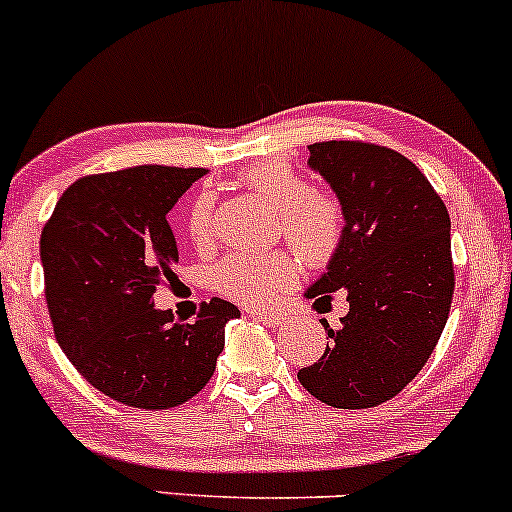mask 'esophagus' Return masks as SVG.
<instances>
[{"mask_svg": "<svg viewBox=\"0 0 512 512\" xmlns=\"http://www.w3.org/2000/svg\"><path fill=\"white\" fill-rule=\"evenodd\" d=\"M250 315L267 327H279L281 322H284V315H279V313H264V310H260V313H250Z\"/></svg>", "mask_w": 512, "mask_h": 512, "instance_id": "esophagus-1", "label": "esophagus"}]
</instances>
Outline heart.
I'll list each match as a JSON object with an SVG mask.
<instances>
[{
	"label": "heart",
	"instance_id": "1",
	"mask_svg": "<svg viewBox=\"0 0 512 512\" xmlns=\"http://www.w3.org/2000/svg\"><path fill=\"white\" fill-rule=\"evenodd\" d=\"M248 190L279 209V233L308 264H327L342 248L344 209L330 192L310 190L308 182L286 161L252 163L240 173ZM214 233V197L202 192L187 214V236L207 245ZM298 255L291 250L233 252L214 267L211 284L221 296L248 308L272 305L298 281Z\"/></svg>",
	"mask_w": 512,
	"mask_h": 512
}]
</instances>
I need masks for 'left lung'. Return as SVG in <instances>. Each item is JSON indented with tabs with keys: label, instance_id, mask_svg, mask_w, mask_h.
I'll return each mask as SVG.
<instances>
[{
	"label": "left lung",
	"instance_id": "1",
	"mask_svg": "<svg viewBox=\"0 0 512 512\" xmlns=\"http://www.w3.org/2000/svg\"><path fill=\"white\" fill-rule=\"evenodd\" d=\"M308 166L344 209L342 248L305 298L330 303L344 289L349 313L325 354L298 370L310 395L337 409L378 407L416 378L448 322L455 269L450 214L409 158L363 142L310 144Z\"/></svg>",
	"mask_w": 512,
	"mask_h": 512
}]
</instances>
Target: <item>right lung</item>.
I'll list each match as a JSON object with an SVG mask.
<instances>
[{"mask_svg":"<svg viewBox=\"0 0 512 512\" xmlns=\"http://www.w3.org/2000/svg\"><path fill=\"white\" fill-rule=\"evenodd\" d=\"M204 168L137 166L86 175L64 190L40 236L57 344L103 395L170 409L209 383L233 303L211 298L192 325L154 308L178 245L168 211Z\"/></svg>","mask_w":512,"mask_h":512,"instance_id":"obj_1","label":"right lung"}]
</instances>
